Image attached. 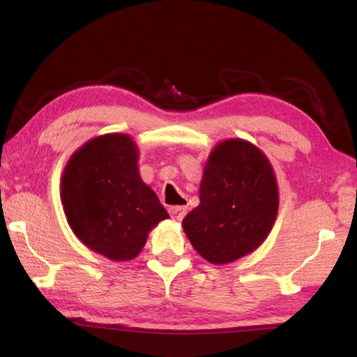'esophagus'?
<instances>
[{
    "instance_id": "34e87169",
    "label": "esophagus",
    "mask_w": 357,
    "mask_h": 357,
    "mask_svg": "<svg viewBox=\"0 0 357 357\" xmlns=\"http://www.w3.org/2000/svg\"><path fill=\"white\" fill-rule=\"evenodd\" d=\"M170 216L174 219V221H183L184 216L187 215V207L185 206H174L169 208Z\"/></svg>"
}]
</instances>
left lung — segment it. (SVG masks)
Returning a JSON list of instances; mask_svg holds the SVG:
<instances>
[{"label":"left lung","instance_id":"left-lung-1","mask_svg":"<svg viewBox=\"0 0 357 357\" xmlns=\"http://www.w3.org/2000/svg\"><path fill=\"white\" fill-rule=\"evenodd\" d=\"M199 199L183 221L196 252L211 264L252 253L278 215V185L268 159L247 141L221 142L204 170Z\"/></svg>","mask_w":357,"mask_h":357}]
</instances>
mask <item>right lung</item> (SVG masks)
Segmentation results:
<instances>
[{
	"label": "right lung",
	"instance_id": "right-lung-1",
	"mask_svg": "<svg viewBox=\"0 0 357 357\" xmlns=\"http://www.w3.org/2000/svg\"><path fill=\"white\" fill-rule=\"evenodd\" d=\"M136 164L135 142L112 133L82 146L63 174L61 199L72 230L112 261L138 256L147 233L169 218Z\"/></svg>",
	"mask_w": 357,
	"mask_h": 357
}]
</instances>
